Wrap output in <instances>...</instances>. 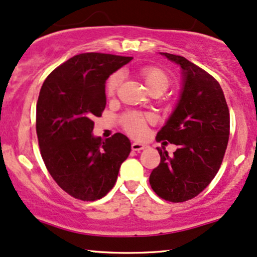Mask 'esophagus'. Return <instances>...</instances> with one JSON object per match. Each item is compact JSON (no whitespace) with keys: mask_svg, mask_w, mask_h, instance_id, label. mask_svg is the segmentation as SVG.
I'll use <instances>...</instances> for the list:
<instances>
[{"mask_svg":"<svg viewBox=\"0 0 257 257\" xmlns=\"http://www.w3.org/2000/svg\"><path fill=\"white\" fill-rule=\"evenodd\" d=\"M145 148H147V145L141 144V142H133V144H132V150L133 151H138V152H140V151L145 150Z\"/></svg>","mask_w":257,"mask_h":257,"instance_id":"obj_1","label":"esophagus"}]
</instances>
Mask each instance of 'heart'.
<instances>
[{
	"instance_id": "1",
	"label": "heart",
	"mask_w": 257,
	"mask_h": 257,
	"mask_svg": "<svg viewBox=\"0 0 257 257\" xmlns=\"http://www.w3.org/2000/svg\"><path fill=\"white\" fill-rule=\"evenodd\" d=\"M141 75L144 78L145 83H146L148 91H159L164 93L169 88V75L160 68L146 67L141 70ZM120 80H122V74L120 73H115L111 76L106 86L107 94L112 95L115 93ZM151 119H152L151 116H144L140 113H128L123 118V125H124L125 131L133 137H141L146 129V123Z\"/></svg>"
}]
</instances>
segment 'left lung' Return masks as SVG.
<instances>
[{"label":"left lung","mask_w":257,"mask_h":257,"mask_svg":"<svg viewBox=\"0 0 257 257\" xmlns=\"http://www.w3.org/2000/svg\"><path fill=\"white\" fill-rule=\"evenodd\" d=\"M181 68L182 87L174 111L157 140L177 145L174 156L158 148L160 164L150 176L156 194L171 202L190 200L211 183L220 168L228 135L230 112L219 82L187 58L160 52Z\"/></svg>","instance_id":"1"}]
</instances>
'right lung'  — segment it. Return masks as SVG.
I'll return each mask as SVG.
<instances>
[{
  "label": "right lung",
  "mask_w": 257,
  "mask_h": 257,
  "mask_svg": "<svg viewBox=\"0 0 257 257\" xmlns=\"http://www.w3.org/2000/svg\"><path fill=\"white\" fill-rule=\"evenodd\" d=\"M133 57L109 54L76 55L46 78L37 101V137L51 177L66 193L82 201L106 195L117 181L132 145L116 133L94 137V117L106 105L105 82Z\"/></svg>",
  "instance_id": "1"
}]
</instances>
